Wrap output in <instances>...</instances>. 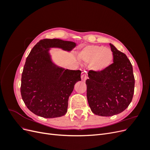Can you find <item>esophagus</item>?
Instances as JSON below:
<instances>
[{
	"label": "esophagus",
	"instance_id": "obj_1",
	"mask_svg": "<svg viewBox=\"0 0 150 150\" xmlns=\"http://www.w3.org/2000/svg\"><path fill=\"white\" fill-rule=\"evenodd\" d=\"M88 79V76H87V73H86V72H83L82 74H81V80L83 81H86V79Z\"/></svg>",
	"mask_w": 150,
	"mask_h": 150
}]
</instances>
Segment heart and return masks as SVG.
Returning a JSON list of instances; mask_svg holds the SVG:
<instances>
[{"label":"heart","mask_w":150,"mask_h":150,"mask_svg":"<svg viewBox=\"0 0 150 150\" xmlns=\"http://www.w3.org/2000/svg\"><path fill=\"white\" fill-rule=\"evenodd\" d=\"M79 59L85 64H91V68L98 72L108 69L112 64L114 55L111 49L96 45H89L78 52Z\"/></svg>","instance_id":"1"}]
</instances>
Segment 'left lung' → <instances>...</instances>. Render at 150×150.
Instances as JSON below:
<instances>
[{
  "label": "left lung",
  "mask_w": 150,
  "mask_h": 150,
  "mask_svg": "<svg viewBox=\"0 0 150 150\" xmlns=\"http://www.w3.org/2000/svg\"><path fill=\"white\" fill-rule=\"evenodd\" d=\"M110 45L114 55L111 66L101 72L90 71L86 81L89 106L94 114L101 116H111L125 110L134 94L131 63L125 54Z\"/></svg>",
  "instance_id": "obj_1"
}]
</instances>
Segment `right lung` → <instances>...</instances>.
Here are the masks:
<instances>
[{
    "instance_id": "add662e5",
    "label": "right lung",
    "mask_w": 150,
    "mask_h": 150,
    "mask_svg": "<svg viewBox=\"0 0 150 150\" xmlns=\"http://www.w3.org/2000/svg\"><path fill=\"white\" fill-rule=\"evenodd\" d=\"M76 42L59 39L40 40L26 59L21 78L22 98L34 114L45 118L66 115L68 99L75 84L81 81L79 70L65 69L52 61L51 48L71 52Z\"/></svg>"
}]
</instances>
